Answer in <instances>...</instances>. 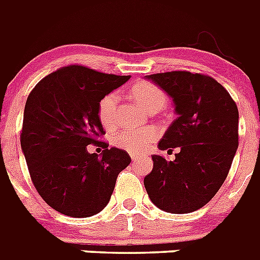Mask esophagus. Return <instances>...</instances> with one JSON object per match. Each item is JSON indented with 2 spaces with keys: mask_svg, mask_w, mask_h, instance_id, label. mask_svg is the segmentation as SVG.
Wrapping results in <instances>:
<instances>
[{
  "mask_svg": "<svg viewBox=\"0 0 260 260\" xmlns=\"http://www.w3.org/2000/svg\"><path fill=\"white\" fill-rule=\"evenodd\" d=\"M130 156H132L133 161H138V158L141 157V156L138 155V153H135V152H130Z\"/></svg>",
  "mask_w": 260,
  "mask_h": 260,
  "instance_id": "obj_1",
  "label": "esophagus"
}]
</instances>
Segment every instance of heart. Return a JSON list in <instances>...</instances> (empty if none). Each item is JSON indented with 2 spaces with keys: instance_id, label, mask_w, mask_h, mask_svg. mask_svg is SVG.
Returning <instances> with one entry per match:
<instances>
[{
  "instance_id": "obj_1",
  "label": "heart",
  "mask_w": 260,
  "mask_h": 260,
  "mask_svg": "<svg viewBox=\"0 0 260 260\" xmlns=\"http://www.w3.org/2000/svg\"><path fill=\"white\" fill-rule=\"evenodd\" d=\"M133 98L144 109H148L155 104H164L165 95L156 84L150 82H139L132 88ZM118 102L116 92H109L100 99L98 104L99 121L104 127L110 128L114 125V114ZM158 132L153 127L143 130H122L113 137L112 142L116 147L123 148L128 152H142L157 139Z\"/></svg>"
}]
</instances>
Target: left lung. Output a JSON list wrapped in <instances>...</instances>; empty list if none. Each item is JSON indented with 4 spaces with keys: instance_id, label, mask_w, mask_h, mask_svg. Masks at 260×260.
<instances>
[{
    "instance_id": "1",
    "label": "left lung",
    "mask_w": 260,
    "mask_h": 260,
    "mask_svg": "<svg viewBox=\"0 0 260 260\" xmlns=\"http://www.w3.org/2000/svg\"><path fill=\"white\" fill-rule=\"evenodd\" d=\"M173 99L177 118L158 143L178 147L173 161L153 155L144 177L151 202L160 210L189 213L208 203L228 176L238 147V109L213 78L190 71L147 75Z\"/></svg>"
}]
</instances>
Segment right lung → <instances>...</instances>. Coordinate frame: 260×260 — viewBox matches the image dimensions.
Here are the masks:
<instances>
[{
  "label": "right lung",
  "instance_id": "obj_1",
  "mask_svg": "<svg viewBox=\"0 0 260 260\" xmlns=\"http://www.w3.org/2000/svg\"><path fill=\"white\" fill-rule=\"evenodd\" d=\"M128 78L69 65L43 78L27 98L20 146L32 183L53 210L89 217L109 203L132 157L100 141L105 132L98 104ZM89 144L102 145L103 152L89 154Z\"/></svg>",
  "mask_w": 260,
  "mask_h": 260
}]
</instances>
